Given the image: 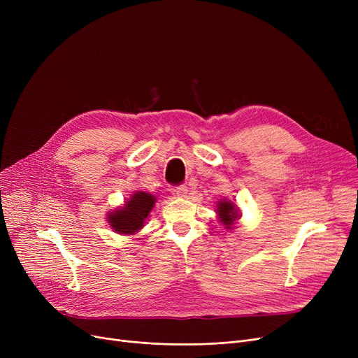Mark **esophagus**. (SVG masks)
<instances>
[{"instance_id": "esophagus-1", "label": "esophagus", "mask_w": 358, "mask_h": 358, "mask_svg": "<svg viewBox=\"0 0 358 358\" xmlns=\"http://www.w3.org/2000/svg\"><path fill=\"white\" fill-rule=\"evenodd\" d=\"M174 193L178 196V197H187V193H189V189H187L185 185H177L174 189Z\"/></svg>"}]
</instances>
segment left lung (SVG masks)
Returning <instances> with one entry per match:
<instances>
[{
    "label": "left lung",
    "mask_w": 358,
    "mask_h": 358,
    "mask_svg": "<svg viewBox=\"0 0 358 358\" xmlns=\"http://www.w3.org/2000/svg\"><path fill=\"white\" fill-rule=\"evenodd\" d=\"M217 213L220 216V222H223V224H227V229H231L235 219L239 216L238 209H235V206L231 201H220Z\"/></svg>",
    "instance_id": "8db88e82"
}]
</instances>
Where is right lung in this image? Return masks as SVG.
I'll use <instances>...</instances> for the list:
<instances>
[{"label":"right lung","mask_w":358,"mask_h":358,"mask_svg":"<svg viewBox=\"0 0 358 358\" xmlns=\"http://www.w3.org/2000/svg\"><path fill=\"white\" fill-rule=\"evenodd\" d=\"M155 204V197L149 193L138 192L131 196L123 209H119L108 215V222L111 228L117 234H134L143 227V220L152 210Z\"/></svg>","instance_id":"add662e5"}]
</instances>
